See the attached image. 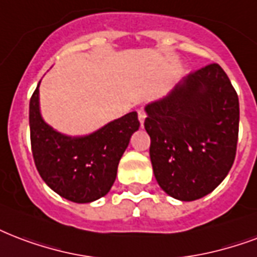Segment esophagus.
<instances>
[{
	"instance_id": "34e87169",
	"label": "esophagus",
	"mask_w": 257,
	"mask_h": 257,
	"mask_svg": "<svg viewBox=\"0 0 257 257\" xmlns=\"http://www.w3.org/2000/svg\"><path fill=\"white\" fill-rule=\"evenodd\" d=\"M137 115H139V120H140V124L143 125V122H144V120H146L147 117V113L144 109H139L137 110Z\"/></svg>"
}]
</instances>
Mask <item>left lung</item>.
<instances>
[{
	"label": "left lung",
	"instance_id": "1",
	"mask_svg": "<svg viewBox=\"0 0 257 257\" xmlns=\"http://www.w3.org/2000/svg\"><path fill=\"white\" fill-rule=\"evenodd\" d=\"M156 181L174 198L195 201L224 181L236 158L238 97L220 64L190 74L146 107Z\"/></svg>",
	"mask_w": 257,
	"mask_h": 257
}]
</instances>
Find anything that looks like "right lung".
<instances>
[{"label": "right lung", "mask_w": 257, "mask_h": 257, "mask_svg": "<svg viewBox=\"0 0 257 257\" xmlns=\"http://www.w3.org/2000/svg\"><path fill=\"white\" fill-rule=\"evenodd\" d=\"M139 126L137 113L132 111L89 136L72 139L43 121L39 85L29 102L31 147L37 171L55 193L76 203L93 202L109 193L121 156Z\"/></svg>", "instance_id": "1"}]
</instances>
